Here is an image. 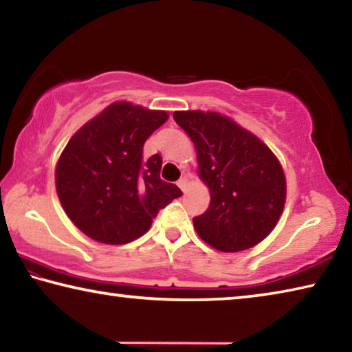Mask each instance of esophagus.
I'll use <instances>...</instances> for the list:
<instances>
[{
	"label": "esophagus",
	"instance_id": "esophagus-1",
	"mask_svg": "<svg viewBox=\"0 0 352 352\" xmlns=\"http://www.w3.org/2000/svg\"><path fill=\"white\" fill-rule=\"evenodd\" d=\"M177 184H178V188H180V189L183 190V192H184V190H186V188H188V177L183 175V177L180 178V180L177 182Z\"/></svg>",
	"mask_w": 352,
	"mask_h": 352
}]
</instances>
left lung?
Listing matches in <instances>:
<instances>
[{"mask_svg": "<svg viewBox=\"0 0 352 352\" xmlns=\"http://www.w3.org/2000/svg\"><path fill=\"white\" fill-rule=\"evenodd\" d=\"M192 140L199 174L211 192L208 210L192 219L206 243L225 253L252 248L275 228L285 204L278 158L258 136L212 111H175Z\"/></svg>", "mask_w": 352, "mask_h": 352, "instance_id": "left-lung-1", "label": "left lung"}]
</instances>
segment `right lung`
I'll use <instances>...</instances> for the list:
<instances>
[{
	"label": "right lung",
	"mask_w": 352,
	"mask_h": 352,
	"mask_svg": "<svg viewBox=\"0 0 352 352\" xmlns=\"http://www.w3.org/2000/svg\"><path fill=\"white\" fill-rule=\"evenodd\" d=\"M168 118L162 110L115 102L69 140L58 158L56 188L82 233L110 245L132 242L180 197L175 184L160 178L162 157H142L146 140Z\"/></svg>",
	"instance_id": "1"
}]
</instances>
